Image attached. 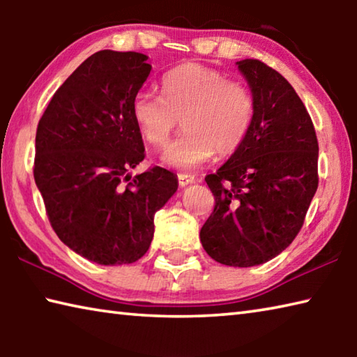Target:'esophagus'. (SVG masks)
Returning <instances> with one entry per match:
<instances>
[{
	"label": "esophagus",
	"mask_w": 357,
	"mask_h": 357,
	"mask_svg": "<svg viewBox=\"0 0 357 357\" xmlns=\"http://www.w3.org/2000/svg\"><path fill=\"white\" fill-rule=\"evenodd\" d=\"M178 181L181 187H185L195 183V176H192V174H178Z\"/></svg>",
	"instance_id": "esophagus-1"
}]
</instances>
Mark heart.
I'll list each match as a JSON object with an SVG mask.
<instances>
[{
  "label": "heart",
  "instance_id": "heart-1",
  "mask_svg": "<svg viewBox=\"0 0 357 357\" xmlns=\"http://www.w3.org/2000/svg\"><path fill=\"white\" fill-rule=\"evenodd\" d=\"M255 102L245 84L231 82L202 64H184L162 80V96L142 89L132 100V116L153 146L168 143L179 121L185 134L160 155L162 164L189 172L217 153L231 155L249 134Z\"/></svg>",
  "mask_w": 357,
  "mask_h": 357
}]
</instances>
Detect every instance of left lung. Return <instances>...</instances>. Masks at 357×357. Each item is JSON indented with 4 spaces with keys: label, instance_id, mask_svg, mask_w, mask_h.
<instances>
[{
    "label": "left lung",
    "instance_id": "8db88e82",
    "mask_svg": "<svg viewBox=\"0 0 357 357\" xmlns=\"http://www.w3.org/2000/svg\"><path fill=\"white\" fill-rule=\"evenodd\" d=\"M255 102L244 143L204 181L215 206L200 231L217 263L250 268L293 243L318 189V140L291 84L258 59L238 61Z\"/></svg>",
    "mask_w": 357,
    "mask_h": 357
}]
</instances>
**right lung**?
Listing matches in <instances>:
<instances>
[{"label": "right lung", "mask_w": 357, "mask_h": 357, "mask_svg": "<svg viewBox=\"0 0 357 357\" xmlns=\"http://www.w3.org/2000/svg\"><path fill=\"white\" fill-rule=\"evenodd\" d=\"M151 69L143 53H94L58 88L38 126L34 181L48 219L70 250L98 264L140 259L154 214L178 190L165 168L130 174L144 159L132 100Z\"/></svg>", "instance_id": "right-lung-1"}]
</instances>
